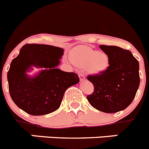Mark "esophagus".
I'll use <instances>...</instances> for the list:
<instances>
[{"label":"esophagus","mask_w":149,"mask_h":149,"mask_svg":"<svg viewBox=\"0 0 149 149\" xmlns=\"http://www.w3.org/2000/svg\"><path fill=\"white\" fill-rule=\"evenodd\" d=\"M79 79H80V81H84V80H85L86 77H85V76L83 74V73H79Z\"/></svg>","instance_id":"34e87169"}]
</instances>
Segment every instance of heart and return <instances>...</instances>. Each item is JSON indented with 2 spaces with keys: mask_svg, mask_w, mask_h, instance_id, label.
<instances>
[{
  "mask_svg": "<svg viewBox=\"0 0 149 149\" xmlns=\"http://www.w3.org/2000/svg\"><path fill=\"white\" fill-rule=\"evenodd\" d=\"M70 59L74 65L86 67L92 74H100L109 66V56L85 45H79L72 50Z\"/></svg>",
  "mask_w": 149,
  "mask_h": 149,
  "instance_id": "heart-1",
  "label": "heart"
}]
</instances>
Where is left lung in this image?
Returning <instances> with one entry per match:
<instances>
[{"mask_svg":"<svg viewBox=\"0 0 149 149\" xmlns=\"http://www.w3.org/2000/svg\"><path fill=\"white\" fill-rule=\"evenodd\" d=\"M109 57V66L99 75L88 76L94 93L87 95L95 109L106 113L123 110L131 104L140 85L139 62L131 52L118 46L100 45Z\"/></svg>","mask_w":149,"mask_h":149,"instance_id":"obj_1","label":"left lung"}]
</instances>
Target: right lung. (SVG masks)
Here are the masks:
<instances>
[{
  "label": "right lung",
  "instance_id": "right-lung-1",
  "mask_svg": "<svg viewBox=\"0 0 149 149\" xmlns=\"http://www.w3.org/2000/svg\"><path fill=\"white\" fill-rule=\"evenodd\" d=\"M64 50L40 44H26L11 62L7 73L9 94L20 109L29 115H43L60 107L68 87L79 82L75 73L58 69ZM42 70L34 76L27 73L33 68Z\"/></svg>",
  "mask_w": 149,
  "mask_h": 149
}]
</instances>
